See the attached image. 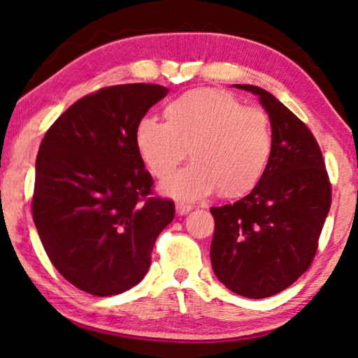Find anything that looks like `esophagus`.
<instances>
[{
    "mask_svg": "<svg viewBox=\"0 0 358 358\" xmlns=\"http://www.w3.org/2000/svg\"><path fill=\"white\" fill-rule=\"evenodd\" d=\"M175 208H177V213H178L180 216L187 215V213H189V211L192 210L191 205H189V203H185V202H178L177 205H175Z\"/></svg>",
    "mask_w": 358,
    "mask_h": 358,
    "instance_id": "esophagus-1",
    "label": "esophagus"
}]
</instances>
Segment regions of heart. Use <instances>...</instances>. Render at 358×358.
I'll return each instance as SVG.
<instances>
[{"label":"heart","mask_w":358,"mask_h":358,"mask_svg":"<svg viewBox=\"0 0 358 358\" xmlns=\"http://www.w3.org/2000/svg\"><path fill=\"white\" fill-rule=\"evenodd\" d=\"M166 117H145L136 126V147L156 177L173 172L191 148V164L161 183L166 196L196 201L217 187L224 196H240L262 177L271 153L270 121L262 110L199 88L172 101Z\"/></svg>","instance_id":"1"}]
</instances>
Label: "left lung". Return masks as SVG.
<instances>
[{"instance_id":"1","label":"left lung","mask_w":358,"mask_h":358,"mask_svg":"<svg viewBox=\"0 0 358 358\" xmlns=\"http://www.w3.org/2000/svg\"><path fill=\"white\" fill-rule=\"evenodd\" d=\"M256 94L271 126V153L252 191L232 205L211 207V266L224 286L246 299H265L305 273L329 215L331 189L324 157L305 123L273 94Z\"/></svg>"}]
</instances>
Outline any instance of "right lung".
I'll return each instance as SVG.
<instances>
[{
  "instance_id": "1",
  "label": "right lung",
  "mask_w": 358,
  "mask_h": 358,
  "mask_svg": "<svg viewBox=\"0 0 358 358\" xmlns=\"http://www.w3.org/2000/svg\"><path fill=\"white\" fill-rule=\"evenodd\" d=\"M167 93L153 83L102 88L42 138L33 220L53 266L83 292L118 295L141 282L173 220L172 201L147 197L153 178L136 147L137 123Z\"/></svg>"
}]
</instances>
